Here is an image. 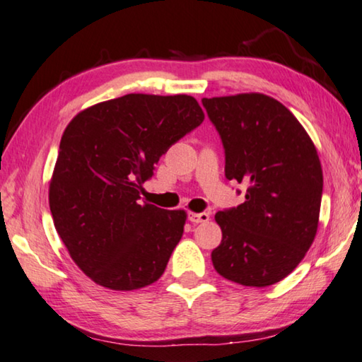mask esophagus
Here are the masks:
<instances>
[{
    "label": "esophagus",
    "instance_id": "34e87169",
    "mask_svg": "<svg viewBox=\"0 0 362 362\" xmlns=\"http://www.w3.org/2000/svg\"><path fill=\"white\" fill-rule=\"evenodd\" d=\"M188 221L192 223H203L209 221V214L208 212H190L188 214Z\"/></svg>",
    "mask_w": 362,
    "mask_h": 362
}]
</instances>
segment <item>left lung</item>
Returning <instances> with one entry per match:
<instances>
[{"label":"left lung","instance_id":"1","mask_svg":"<svg viewBox=\"0 0 362 362\" xmlns=\"http://www.w3.org/2000/svg\"><path fill=\"white\" fill-rule=\"evenodd\" d=\"M202 103L221 136L226 177L246 185L242 204L216 214L222 242L212 250V264L235 284H277L301 262L317 232L324 179L314 143L271 96Z\"/></svg>","mask_w":362,"mask_h":362}]
</instances>
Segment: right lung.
I'll use <instances>...</instances> for the list:
<instances>
[{"instance_id":"obj_1","label":"right lung","mask_w":362,"mask_h":362,"mask_svg":"<svg viewBox=\"0 0 362 362\" xmlns=\"http://www.w3.org/2000/svg\"><path fill=\"white\" fill-rule=\"evenodd\" d=\"M193 96L130 93L85 109L61 139L49 209L69 255L111 290H136L164 274L185 211L141 204L159 158L203 122Z\"/></svg>"}]
</instances>
